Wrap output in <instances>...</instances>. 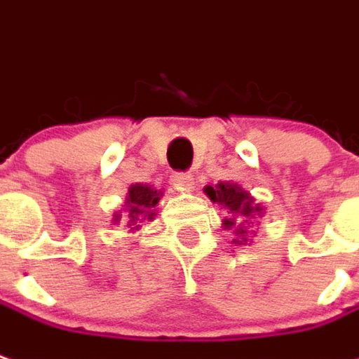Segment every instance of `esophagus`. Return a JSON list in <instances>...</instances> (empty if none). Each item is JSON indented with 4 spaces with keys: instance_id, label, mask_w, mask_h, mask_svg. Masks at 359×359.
<instances>
[{
    "instance_id": "obj_1",
    "label": "esophagus",
    "mask_w": 359,
    "mask_h": 359,
    "mask_svg": "<svg viewBox=\"0 0 359 359\" xmlns=\"http://www.w3.org/2000/svg\"><path fill=\"white\" fill-rule=\"evenodd\" d=\"M171 182L177 188H182V190H188L192 187V177L188 172H175L171 177Z\"/></svg>"
}]
</instances>
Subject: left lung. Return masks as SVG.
I'll use <instances>...</instances> for the list:
<instances>
[{
  "mask_svg": "<svg viewBox=\"0 0 359 359\" xmlns=\"http://www.w3.org/2000/svg\"><path fill=\"white\" fill-rule=\"evenodd\" d=\"M204 192L212 202L219 204L227 212V217L223 219V227L231 229L237 239H233L235 245H247V231L258 217H262L264 208L255 202L247 190H243L239 184L231 182H217L215 187H205Z\"/></svg>",
  "mask_w": 359,
  "mask_h": 359,
  "instance_id": "obj_1",
  "label": "left lung"
}]
</instances>
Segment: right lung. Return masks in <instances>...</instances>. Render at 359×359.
<instances>
[{"mask_svg":"<svg viewBox=\"0 0 359 359\" xmlns=\"http://www.w3.org/2000/svg\"><path fill=\"white\" fill-rule=\"evenodd\" d=\"M161 190H155L151 184H132L126 196V227L134 233L142 229L147 222H154V208L161 198Z\"/></svg>","mask_w":359,"mask_h":359,"instance_id":"1","label":"right lung"}]
</instances>
